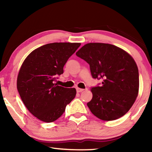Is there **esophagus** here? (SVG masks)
<instances>
[{
    "mask_svg": "<svg viewBox=\"0 0 152 152\" xmlns=\"http://www.w3.org/2000/svg\"><path fill=\"white\" fill-rule=\"evenodd\" d=\"M84 91V89L82 88H76V91L77 92H81Z\"/></svg>",
    "mask_w": 152,
    "mask_h": 152,
    "instance_id": "1",
    "label": "esophagus"
}]
</instances>
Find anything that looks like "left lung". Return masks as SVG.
Instances as JSON below:
<instances>
[{
  "label": "left lung",
  "mask_w": 152,
  "mask_h": 152,
  "mask_svg": "<svg viewBox=\"0 0 152 152\" xmlns=\"http://www.w3.org/2000/svg\"><path fill=\"white\" fill-rule=\"evenodd\" d=\"M90 65L93 78L102 80L92 87L87 106L103 121L123 117L134 103L139 92V72L135 60L122 49L109 43H90L76 53Z\"/></svg>",
  "instance_id": "obj_1"
}]
</instances>
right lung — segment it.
<instances>
[{
  "label": "right lung",
  "instance_id": "right-lung-1",
  "mask_svg": "<svg viewBox=\"0 0 152 152\" xmlns=\"http://www.w3.org/2000/svg\"><path fill=\"white\" fill-rule=\"evenodd\" d=\"M80 43H52L35 49L24 60L17 86L22 101L31 114L43 122L55 121L76 96L74 88L55 83Z\"/></svg>",
  "mask_w": 152,
  "mask_h": 152
}]
</instances>
